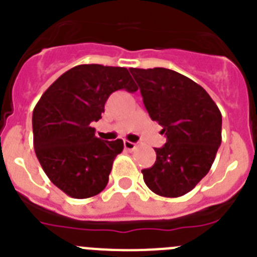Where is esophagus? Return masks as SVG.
Segmentation results:
<instances>
[{
  "label": "esophagus",
  "instance_id": "esophagus-1",
  "mask_svg": "<svg viewBox=\"0 0 257 257\" xmlns=\"http://www.w3.org/2000/svg\"><path fill=\"white\" fill-rule=\"evenodd\" d=\"M123 145H124V148H126L127 151H134V149L136 148V144H135V143L128 142V140H124Z\"/></svg>",
  "mask_w": 257,
  "mask_h": 257
}]
</instances>
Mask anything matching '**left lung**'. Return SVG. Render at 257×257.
Masks as SVG:
<instances>
[{
  "mask_svg": "<svg viewBox=\"0 0 257 257\" xmlns=\"http://www.w3.org/2000/svg\"><path fill=\"white\" fill-rule=\"evenodd\" d=\"M143 101L167 142L154 148L156 162L142 170L147 187L158 196L187 194L210 171L221 144V113L206 90L166 68H130Z\"/></svg>",
  "mask_w": 257,
  "mask_h": 257,
  "instance_id": "1",
  "label": "left lung"
}]
</instances>
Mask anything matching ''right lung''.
Listing matches in <instances>:
<instances>
[{
    "mask_svg": "<svg viewBox=\"0 0 257 257\" xmlns=\"http://www.w3.org/2000/svg\"><path fill=\"white\" fill-rule=\"evenodd\" d=\"M122 88L138 90L126 68L77 65L61 74L33 109L36 156L51 183L72 198L99 194L123 151L121 139L100 140L91 127L101 118L109 95Z\"/></svg>",
    "mask_w": 257,
    "mask_h": 257,
    "instance_id": "add662e5",
    "label": "right lung"
}]
</instances>
